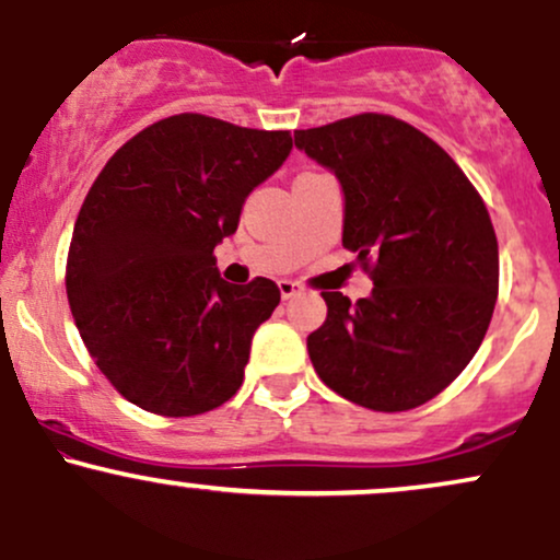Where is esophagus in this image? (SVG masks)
Segmentation results:
<instances>
[{
    "mask_svg": "<svg viewBox=\"0 0 560 560\" xmlns=\"http://www.w3.org/2000/svg\"><path fill=\"white\" fill-rule=\"evenodd\" d=\"M279 289H281V298L284 300H292L298 298V294H302V284L300 281H279Z\"/></svg>",
    "mask_w": 560,
    "mask_h": 560,
    "instance_id": "1",
    "label": "esophagus"
}]
</instances>
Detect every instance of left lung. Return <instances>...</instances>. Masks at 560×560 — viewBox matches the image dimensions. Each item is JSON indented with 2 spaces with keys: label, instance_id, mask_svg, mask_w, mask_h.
Wrapping results in <instances>:
<instances>
[{
  "label": "left lung",
  "instance_id": "obj_1",
  "mask_svg": "<svg viewBox=\"0 0 560 560\" xmlns=\"http://www.w3.org/2000/svg\"><path fill=\"white\" fill-rule=\"evenodd\" d=\"M294 147L339 178L342 244L374 279L355 305L320 292L329 313L307 337L313 369L363 408H419L466 369L490 326L500 276L490 213L455 160L392 115L294 131Z\"/></svg>",
  "mask_w": 560,
  "mask_h": 560
}]
</instances>
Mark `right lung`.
Segmentation results:
<instances>
[{
  "label": "right lung",
  "mask_w": 560,
  "mask_h": 560,
  "mask_svg": "<svg viewBox=\"0 0 560 560\" xmlns=\"http://www.w3.org/2000/svg\"><path fill=\"white\" fill-rule=\"evenodd\" d=\"M289 150V131L182 113L128 139L96 176L66 289L89 355L128 402L178 419L242 387L253 334L281 292L262 276L223 281L213 249Z\"/></svg>",
  "instance_id": "1"
}]
</instances>
